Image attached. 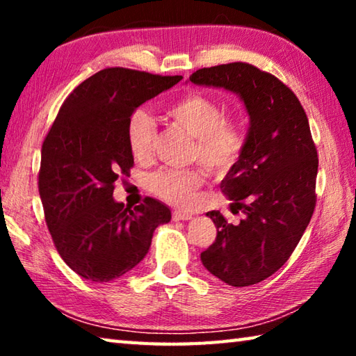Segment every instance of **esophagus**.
<instances>
[{"mask_svg": "<svg viewBox=\"0 0 356 356\" xmlns=\"http://www.w3.org/2000/svg\"><path fill=\"white\" fill-rule=\"evenodd\" d=\"M190 218H191V213L182 212V210H174V212H172V220L174 221H184V220H190Z\"/></svg>", "mask_w": 356, "mask_h": 356, "instance_id": "obj_1", "label": "esophagus"}]
</instances>
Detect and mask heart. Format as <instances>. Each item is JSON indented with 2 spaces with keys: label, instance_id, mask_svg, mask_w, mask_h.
<instances>
[{
  "label": "heart",
  "instance_id": "b5f03b06",
  "mask_svg": "<svg viewBox=\"0 0 356 356\" xmlns=\"http://www.w3.org/2000/svg\"><path fill=\"white\" fill-rule=\"evenodd\" d=\"M166 114L195 138L190 156L209 171L216 172L236 163L242 154L245 136L237 120L226 118L225 108L204 94H186L166 106ZM131 155L138 160L152 152L155 122L150 114L136 108L125 127ZM204 182L201 168H161L149 174L147 188L163 201L186 206Z\"/></svg>",
  "mask_w": 356,
  "mask_h": 356
}]
</instances>
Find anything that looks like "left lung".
<instances>
[{
    "label": "left lung",
    "instance_id": "left-lung-1",
    "mask_svg": "<svg viewBox=\"0 0 356 356\" xmlns=\"http://www.w3.org/2000/svg\"><path fill=\"white\" fill-rule=\"evenodd\" d=\"M190 81L237 92L250 114L242 154L221 182L243 218L231 225L209 212L216 238L201 261L229 286L256 284L287 262L314 213L318 156L308 116L291 88L248 63L204 67Z\"/></svg>",
    "mask_w": 356,
    "mask_h": 356
}]
</instances>
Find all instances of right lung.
Instances as JSON below:
<instances>
[{
  "label": "right lung",
  "mask_w": 356,
  "mask_h": 356,
  "mask_svg": "<svg viewBox=\"0 0 356 356\" xmlns=\"http://www.w3.org/2000/svg\"><path fill=\"white\" fill-rule=\"evenodd\" d=\"M163 76L106 67L69 94L42 144L39 195L59 256L84 280L108 282L147 254L155 227L171 220L165 204L135 209L113 200L114 182L134 168L125 127L144 102L172 88Z\"/></svg>",
  "instance_id": "obj_1"
}]
</instances>
